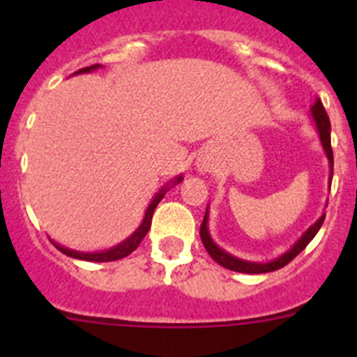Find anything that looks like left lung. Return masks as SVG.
Masks as SVG:
<instances>
[{
    "mask_svg": "<svg viewBox=\"0 0 357 357\" xmlns=\"http://www.w3.org/2000/svg\"><path fill=\"white\" fill-rule=\"evenodd\" d=\"M311 116H313L314 125H317L318 134H320L321 146H324V150H326L327 153V159H329V168H331L329 181H333L334 159H333V148H331V121L320 100H317L314 105L311 107ZM324 220H326V214H321L317 222L305 230L304 234H302V238L298 239V241H296L288 252H284L280 257L270 261V263H252V261L239 259V257H234L232 254H227L225 250H222V248L218 247L216 243L213 241V238H211L209 229H207V222H209V209L206 211V216H204V222H202L200 238H202V243H204V247H206V250L209 252L211 257H213L218 264H222L223 268H227V270H232V272H239V273H268V272H275V270H279V268L286 266L289 261L295 259L296 255L301 254V252L307 247L309 243H311V239L317 236V232L320 230Z\"/></svg>",
    "mask_w": 357,
    "mask_h": 357,
    "instance_id": "1",
    "label": "left lung"
}]
</instances>
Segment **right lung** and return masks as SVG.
Masks as SVG:
<instances>
[{"instance_id":"right-lung-1","label":"right lung","mask_w":357,"mask_h":357,"mask_svg":"<svg viewBox=\"0 0 357 357\" xmlns=\"http://www.w3.org/2000/svg\"><path fill=\"white\" fill-rule=\"evenodd\" d=\"M98 68H100V64H94V66H89V68L78 69L77 73H91ZM178 182H182V175L176 176V178H173L169 184H166L162 189H160L159 193L153 197V200H151L150 206H148L146 213H144V218H143V223L139 225V229L135 230L130 238H127L125 241H121L119 245H116V247L109 248V250H103V252H77V250H71V248L62 247V245H56V243H53V245H55V247L59 248L62 254L69 255V257H75V259H82V261H91V263H109V261L123 259V257L130 255L135 248L139 247V243L143 241V238L148 234V230H150L151 216H153V211H155L157 204L162 200V197L166 195V191H168L169 188H173L175 184H178Z\"/></svg>"}]
</instances>
